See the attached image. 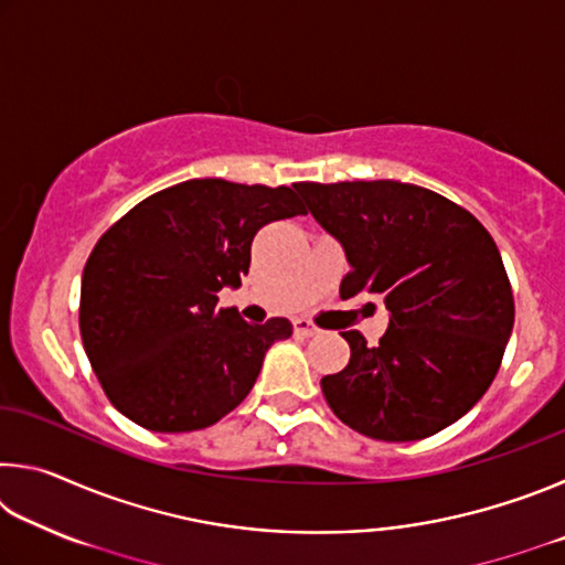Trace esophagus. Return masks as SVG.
Segmentation results:
<instances>
[{"label": "esophagus", "instance_id": "1", "mask_svg": "<svg viewBox=\"0 0 565 565\" xmlns=\"http://www.w3.org/2000/svg\"><path fill=\"white\" fill-rule=\"evenodd\" d=\"M294 331H296V337H317V333H319V329L313 327L309 319H296Z\"/></svg>", "mask_w": 565, "mask_h": 565}]
</instances>
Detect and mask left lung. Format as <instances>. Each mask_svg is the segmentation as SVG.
I'll list each match as a JSON object with an SVG mask.
<instances>
[{
  "label": "left lung",
  "instance_id": "left-lung-1",
  "mask_svg": "<svg viewBox=\"0 0 565 565\" xmlns=\"http://www.w3.org/2000/svg\"><path fill=\"white\" fill-rule=\"evenodd\" d=\"M311 216L347 252L341 299L376 294L388 329L376 347L343 331L351 359L321 391L343 424L376 441H418L476 406L499 374L513 291L478 218L401 181H301Z\"/></svg>",
  "mask_w": 565,
  "mask_h": 565
}]
</instances>
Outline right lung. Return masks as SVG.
<instances>
[{
    "instance_id": "right-lung-1",
    "label": "right lung",
    "mask_w": 565,
    "mask_h": 565,
    "mask_svg": "<svg viewBox=\"0 0 565 565\" xmlns=\"http://www.w3.org/2000/svg\"><path fill=\"white\" fill-rule=\"evenodd\" d=\"M306 214L289 186L189 179L111 224L82 274L79 331L104 394L157 434L199 431L234 411L289 319L246 323L218 309L242 286L269 222Z\"/></svg>"
}]
</instances>
